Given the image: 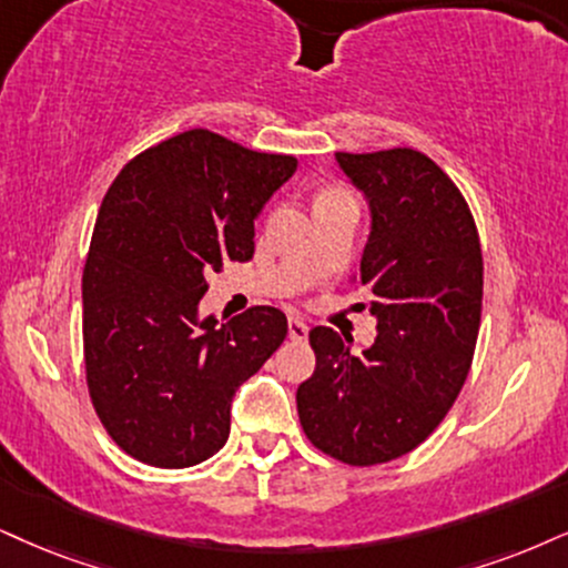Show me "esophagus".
Listing matches in <instances>:
<instances>
[{
	"mask_svg": "<svg viewBox=\"0 0 568 568\" xmlns=\"http://www.w3.org/2000/svg\"><path fill=\"white\" fill-rule=\"evenodd\" d=\"M290 339H297V342L307 339V324H305V321L290 318Z\"/></svg>",
	"mask_w": 568,
	"mask_h": 568,
	"instance_id": "obj_1",
	"label": "esophagus"
}]
</instances>
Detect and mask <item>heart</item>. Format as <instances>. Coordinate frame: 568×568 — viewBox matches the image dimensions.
Returning <instances> with one entry per match:
<instances>
[{
    "label": "heart",
    "instance_id": "obj_1",
    "mask_svg": "<svg viewBox=\"0 0 568 568\" xmlns=\"http://www.w3.org/2000/svg\"><path fill=\"white\" fill-rule=\"evenodd\" d=\"M328 192H342V189H328Z\"/></svg>",
    "mask_w": 568,
    "mask_h": 568
}]
</instances>
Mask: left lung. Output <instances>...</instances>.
<instances>
[{
	"label": "left lung",
	"mask_w": 568,
	"mask_h": 568,
	"mask_svg": "<svg viewBox=\"0 0 568 568\" xmlns=\"http://www.w3.org/2000/svg\"><path fill=\"white\" fill-rule=\"evenodd\" d=\"M337 163L371 207L353 284L379 324L358 355L334 328H311L316 371L297 387V413L321 453L376 466L416 450L453 408L477 347L485 265L468 202L424 152H337Z\"/></svg>",
	"instance_id": "8db88e82"
}]
</instances>
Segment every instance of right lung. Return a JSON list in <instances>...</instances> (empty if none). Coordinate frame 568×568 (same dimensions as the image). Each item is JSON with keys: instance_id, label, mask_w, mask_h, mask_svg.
Wrapping results in <instances>:
<instances>
[{"instance_id": "right-lung-1", "label": "right lung", "mask_w": 568, "mask_h": 568, "mask_svg": "<svg viewBox=\"0 0 568 568\" xmlns=\"http://www.w3.org/2000/svg\"><path fill=\"white\" fill-rule=\"evenodd\" d=\"M297 171L207 129L123 165L104 194L83 265L89 397L113 443L158 468L202 464L226 445L231 400L286 339L278 307L219 326L200 318L207 276L250 261L255 219Z\"/></svg>"}]
</instances>
